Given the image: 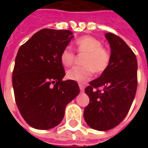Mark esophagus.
<instances>
[{"label":"esophagus","instance_id":"1","mask_svg":"<svg viewBox=\"0 0 148 148\" xmlns=\"http://www.w3.org/2000/svg\"><path fill=\"white\" fill-rule=\"evenodd\" d=\"M79 88H80L81 92H84V89H85V86H84L82 84H79Z\"/></svg>","mask_w":148,"mask_h":148}]
</instances>
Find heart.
<instances>
[{
  "label": "heart",
  "instance_id": "b5f03b06",
  "mask_svg": "<svg viewBox=\"0 0 148 148\" xmlns=\"http://www.w3.org/2000/svg\"><path fill=\"white\" fill-rule=\"evenodd\" d=\"M75 47L78 53H86L82 59V66H74L66 72V77L79 83H85L92 77L93 72L101 74L109 67L111 55L103 47L101 42L90 36L80 37L75 41ZM60 60L64 66H71L75 60V55L70 48L62 50Z\"/></svg>",
  "mask_w": 148,
  "mask_h": 148
}]
</instances>
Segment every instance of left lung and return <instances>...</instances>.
<instances>
[{"label": "left lung", "mask_w": 148, "mask_h": 148, "mask_svg": "<svg viewBox=\"0 0 148 148\" xmlns=\"http://www.w3.org/2000/svg\"><path fill=\"white\" fill-rule=\"evenodd\" d=\"M111 48L109 67L99 77L91 81L85 92L90 103L84 110L86 124L97 131L113 128L127 116L137 88V59L123 39L106 34ZM102 87L103 90H98Z\"/></svg>", "instance_id": "left-lung-1"}]
</instances>
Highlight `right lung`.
<instances>
[{"label":"right lung","mask_w":148,"mask_h":148,"mask_svg":"<svg viewBox=\"0 0 148 148\" xmlns=\"http://www.w3.org/2000/svg\"><path fill=\"white\" fill-rule=\"evenodd\" d=\"M69 30L44 28L34 34L17 52L12 86L18 109L31 127L47 130L57 126L65 109L78 95V84L62 81L60 55L71 40Z\"/></svg>","instance_id":"add662e5"}]
</instances>
